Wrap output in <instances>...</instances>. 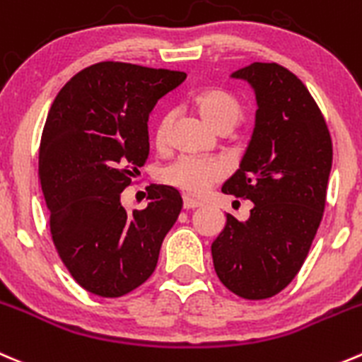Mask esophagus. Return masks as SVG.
<instances>
[{
    "mask_svg": "<svg viewBox=\"0 0 362 362\" xmlns=\"http://www.w3.org/2000/svg\"><path fill=\"white\" fill-rule=\"evenodd\" d=\"M198 206H202V203L196 202V199H192L191 196H184V209H185V210L198 209Z\"/></svg>",
    "mask_w": 362,
    "mask_h": 362,
    "instance_id": "esophagus-1",
    "label": "esophagus"
}]
</instances>
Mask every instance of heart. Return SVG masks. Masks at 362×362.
I'll list each match as a JSON object with an SVG mask.
<instances>
[{"mask_svg":"<svg viewBox=\"0 0 362 362\" xmlns=\"http://www.w3.org/2000/svg\"><path fill=\"white\" fill-rule=\"evenodd\" d=\"M194 106L206 124L219 132H230L240 124L244 117V107L240 100L223 90H209L196 97ZM173 117L164 115L156 127V143L164 146L168 141V132ZM226 175V168L221 160L206 157L185 156L164 168L163 180L187 194L199 196L212 184L219 182Z\"/></svg>","mask_w":362,"mask_h":362,"instance_id":"b5f03b06","label":"heart"}]
</instances>
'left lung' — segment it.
<instances>
[{"instance_id": "left-lung-1", "label": "left lung", "mask_w": 362, "mask_h": 362, "mask_svg": "<svg viewBox=\"0 0 362 362\" xmlns=\"http://www.w3.org/2000/svg\"><path fill=\"white\" fill-rule=\"evenodd\" d=\"M255 90L256 120L240 168L224 194L251 199L247 221L226 214L212 242L214 269L242 299H269L292 283L320 226L332 141L303 81L278 63L255 62L231 74Z\"/></svg>"}]
</instances>
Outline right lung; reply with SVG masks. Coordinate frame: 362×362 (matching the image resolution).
<instances>
[{"label":"right lung","instance_id":"obj_1","mask_svg":"<svg viewBox=\"0 0 362 362\" xmlns=\"http://www.w3.org/2000/svg\"><path fill=\"white\" fill-rule=\"evenodd\" d=\"M185 72L100 62L77 72L49 110L38 178L59 258L86 292L122 297L152 276L180 192L150 185L146 209L120 202L148 159V115Z\"/></svg>","mask_w":362,"mask_h":362}]
</instances>
